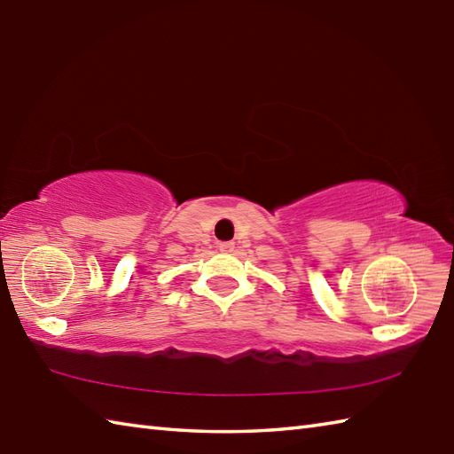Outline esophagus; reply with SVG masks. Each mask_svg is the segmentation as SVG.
<instances>
[{"label": "esophagus", "mask_w": 454, "mask_h": 454, "mask_svg": "<svg viewBox=\"0 0 454 454\" xmlns=\"http://www.w3.org/2000/svg\"><path fill=\"white\" fill-rule=\"evenodd\" d=\"M218 249H220V252H226V254L234 252V242H220Z\"/></svg>", "instance_id": "esophagus-1"}]
</instances>
